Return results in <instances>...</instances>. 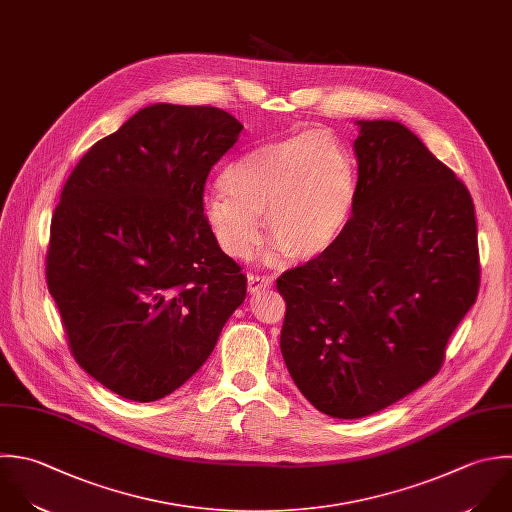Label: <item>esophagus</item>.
Here are the masks:
<instances>
[{
  "mask_svg": "<svg viewBox=\"0 0 512 512\" xmlns=\"http://www.w3.org/2000/svg\"><path fill=\"white\" fill-rule=\"evenodd\" d=\"M271 285H273V279L267 277V275H255V273L247 275V289H249V293H257L261 289H269Z\"/></svg>",
  "mask_w": 512,
  "mask_h": 512,
  "instance_id": "obj_1",
  "label": "esophagus"
}]
</instances>
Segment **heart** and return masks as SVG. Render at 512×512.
Here are the masks:
<instances>
[{"mask_svg":"<svg viewBox=\"0 0 512 512\" xmlns=\"http://www.w3.org/2000/svg\"><path fill=\"white\" fill-rule=\"evenodd\" d=\"M219 187L207 197L203 215L229 257H251L267 215L273 257L313 261L347 229L357 201V169L337 137L305 131L241 155L223 169Z\"/></svg>","mask_w":512,"mask_h":512,"instance_id":"b5f03b06","label":"heart"}]
</instances>
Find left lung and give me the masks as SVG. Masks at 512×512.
<instances>
[{"label": "left lung", "mask_w": 512, "mask_h": 512, "mask_svg": "<svg viewBox=\"0 0 512 512\" xmlns=\"http://www.w3.org/2000/svg\"><path fill=\"white\" fill-rule=\"evenodd\" d=\"M357 125L347 229L329 253L277 279L289 375L335 419L373 415L431 381L481 283L465 183L403 123Z\"/></svg>", "instance_id": "left-lung-1"}]
</instances>
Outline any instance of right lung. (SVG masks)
Returning a JSON list of instances; mask_svg holds the SVG:
<instances>
[{"mask_svg": "<svg viewBox=\"0 0 512 512\" xmlns=\"http://www.w3.org/2000/svg\"><path fill=\"white\" fill-rule=\"evenodd\" d=\"M241 129L219 107L155 103L63 185L47 289L77 365L123 399L157 401L189 381L245 301L247 277L203 215L207 175Z\"/></svg>", "mask_w": 512, "mask_h": 512, "instance_id": "add662e5", "label": "right lung"}]
</instances>
